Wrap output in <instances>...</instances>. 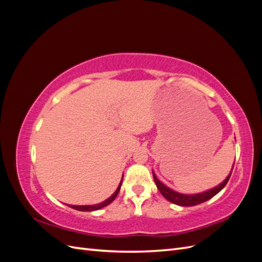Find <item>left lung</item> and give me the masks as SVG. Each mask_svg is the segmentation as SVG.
<instances>
[{
	"instance_id": "1",
	"label": "left lung",
	"mask_w": 262,
	"mask_h": 262,
	"mask_svg": "<svg viewBox=\"0 0 262 262\" xmlns=\"http://www.w3.org/2000/svg\"><path fill=\"white\" fill-rule=\"evenodd\" d=\"M232 170H233V168H232ZM231 175H232V172L229 173V175L226 177V179L223 182H222V184H220L215 188L208 190V191L196 193V194H182V193H178L176 191H173V190H171L170 188L166 187L164 184H162V182L157 179V177L155 176V173L153 171V177L155 180L156 187L158 190H160V192L164 195L165 199H167L171 203L181 205V207H193V205L208 201L209 199H211L212 196L217 194L221 190L226 186Z\"/></svg>"
}]
</instances>
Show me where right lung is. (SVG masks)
<instances>
[{
	"mask_svg": "<svg viewBox=\"0 0 262 262\" xmlns=\"http://www.w3.org/2000/svg\"><path fill=\"white\" fill-rule=\"evenodd\" d=\"M121 184H122V180L120 181V185L118 186V188H117V190L115 191V193H114L112 196H109L108 199L105 200L104 202L98 203V204H95V205H69V207L72 208V209H75V210H78V211H96V210H99V209H101V208L106 207V205L110 204V203H112V202L116 199V196L118 195L119 191H120Z\"/></svg>",
	"mask_w": 262,
	"mask_h": 262,
	"instance_id": "obj_1",
	"label": "right lung"
}]
</instances>
